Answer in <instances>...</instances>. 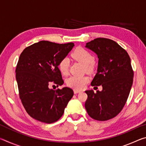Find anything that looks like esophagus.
<instances>
[{"label": "esophagus", "mask_w": 146, "mask_h": 146, "mask_svg": "<svg viewBox=\"0 0 146 146\" xmlns=\"http://www.w3.org/2000/svg\"><path fill=\"white\" fill-rule=\"evenodd\" d=\"M80 91H81L80 90H76V89H74V90H73V92H74V93H75V94H76V93H80Z\"/></svg>", "instance_id": "esophagus-1"}]
</instances>
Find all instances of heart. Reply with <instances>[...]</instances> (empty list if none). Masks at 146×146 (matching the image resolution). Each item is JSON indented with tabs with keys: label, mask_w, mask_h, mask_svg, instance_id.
Segmentation results:
<instances>
[{
	"label": "heart",
	"mask_w": 146,
	"mask_h": 146,
	"mask_svg": "<svg viewBox=\"0 0 146 146\" xmlns=\"http://www.w3.org/2000/svg\"><path fill=\"white\" fill-rule=\"evenodd\" d=\"M71 56L76 60L78 61L84 66L88 72H92L94 70L93 63L95 56L85 48L79 47L75 49L71 53ZM58 68L62 75H67L69 71V60L64 57L59 61ZM89 82V78L86 76H71L66 80V84L68 87L74 89H82Z\"/></svg>",
	"instance_id": "b5f03b06"
}]
</instances>
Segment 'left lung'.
Wrapping results in <instances>:
<instances>
[{"label": "left lung", "mask_w": 146, "mask_h": 146, "mask_svg": "<svg viewBox=\"0 0 146 146\" xmlns=\"http://www.w3.org/2000/svg\"><path fill=\"white\" fill-rule=\"evenodd\" d=\"M86 47L98 58L97 73L91 85L102 86V90L97 93L86 91V110L96 120L111 119L125 106L133 84L134 73L130 57L124 49L109 38H95Z\"/></svg>", "instance_id": "obj_1"}]
</instances>
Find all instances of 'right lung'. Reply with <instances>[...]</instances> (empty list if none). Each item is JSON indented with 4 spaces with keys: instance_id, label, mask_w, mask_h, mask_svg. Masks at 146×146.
I'll return each instance as SVG.
<instances>
[{
    "instance_id": "1",
    "label": "right lung",
    "mask_w": 146,
    "mask_h": 146,
    "mask_svg": "<svg viewBox=\"0 0 146 146\" xmlns=\"http://www.w3.org/2000/svg\"><path fill=\"white\" fill-rule=\"evenodd\" d=\"M74 46L73 42L42 40L27 47L20 55L15 70L19 97L26 112L34 119L47 123L56 122L73 97L71 88L55 91L49 85L58 87L64 84L58 64Z\"/></svg>"
}]
</instances>
